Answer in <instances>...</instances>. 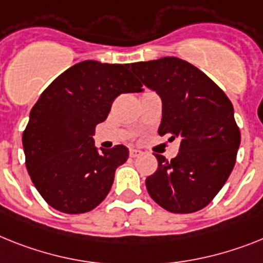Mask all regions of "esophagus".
I'll return each mask as SVG.
<instances>
[{
	"label": "esophagus",
	"instance_id": "esophagus-1",
	"mask_svg": "<svg viewBox=\"0 0 263 263\" xmlns=\"http://www.w3.org/2000/svg\"><path fill=\"white\" fill-rule=\"evenodd\" d=\"M142 154L143 152L140 151V149H136V148L129 149V156H131V158H138V156H140Z\"/></svg>",
	"mask_w": 263,
	"mask_h": 263
}]
</instances>
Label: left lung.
I'll use <instances>...</instances> for the list:
<instances>
[{"mask_svg": "<svg viewBox=\"0 0 263 263\" xmlns=\"http://www.w3.org/2000/svg\"><path fill=\"white\" fill-rule=\"evenodd\" d=\"M131 70L162 98L159 135L180 143L171 160L155 154L158 170L145 179L149 196L170 213L202 210L237 160L240 131L230 99L202 70L178 57L134 63Z\"/></svg>", "mask_w": 263, "mask_h": 263, "instance_id": "1", "label": "left lung"}]
</instances>
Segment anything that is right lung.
Wrapping results in <instances>:
<instances>
[{
  "label": "right lung",
  "mask_w": 263,
  "mask_h": 263,
  "mask_svg": "<svg viewBox=\"0 0 263 263\" xmlns=\"http://www.w3.org/2000/svg\"><path fill=\"white\" fill-rule=\"evenodd\" d=\"M128 64L87 60L74 64L44 90L23 134L25 165L49 206L83 214L99 206L112 187L128 149L95 148L96 125L107 119L119 95L140 92Z\"/></svg>",
  "instance_id": "1"
}]
</instances>
